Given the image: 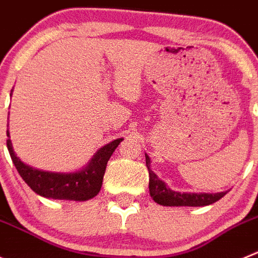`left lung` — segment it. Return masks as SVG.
I'll return each mask as SVG.
<instances>
[{"label": "left lung", "instance_id": "8db88e82", "mask_svg": "<svg viewBox=\"0 0 258 258\" xmlns=\"http://www.w3.org/2000/svg\"><path fill=\"white\" fill-rule=\"evenodd\" d=\"M146 167L149 171V192L155 203L166 207H203L215 203L226 194L221 192H181L169 189L164 181L158 177L150 168V158L145 154Z\"/></svg>", "mask_w": 258, "mask_h": 258}]
</instances>
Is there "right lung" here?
<instances>
[{
	"mask_svg": "<svg viewBox=\"0 0 258 258\" xmlns=\"http://www.w3.org/2000/svg\"><path fill=\"white\" fill-rule=\"evenodd\" d=\"M13 92V90H11ZM8 149L13 163L27 185L36 194L48 199L85 202L99 194L106 164L123 139H117L97 150L87 166L76 172H52L25 164L13 149L8 130Z\"/></svg>",
	"mask_w": 258,
	"mask_h": 258,
	"instance_id": "right-lung-1",
	"label": "right lung"
}]
</instances>
